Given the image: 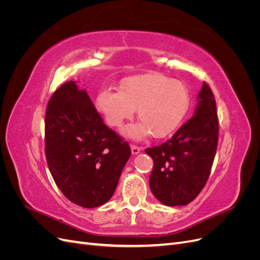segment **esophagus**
Listing matches in <instances>:
<instances>
[{
  "mask_svg": "<svg viewBox=\"0 0 260 260\" xmlns=\"http://www.w3.org/2000/svg\"><path fill=\"white\" fill-rule=\"evenodd\" d=\"M140 151H141V147H139V146H137V145H131V153H132V155H138L139 153H140Z\"/></svg>",
  "mask_w": 260,
  "mask_h": 260,
  "instance_id": "obj_1",
  "label": "esophagus"
}]
</instances>
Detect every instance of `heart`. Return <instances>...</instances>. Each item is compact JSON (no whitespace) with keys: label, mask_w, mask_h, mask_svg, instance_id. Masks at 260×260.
Returning <instances> with one entry per match:
<instances>
[{"label":"heart","mask_w":260,"mask_h":260,"mask_svg":"<svg viewBox=\"0 0 260 260\" xmlns=\"http://www.w3.org/2000/svg\"><path fill=\"white\" fill-rule=\"evenodd\" d=\"M190 93L179 80L160 74H144L124 79L119 91L103 89L95 105L112 127H120L138 108L140 121L122 131L128 138L141 140L152 133L156 139L175 132L190 107Z\"/></svg>","instance_id":"b5f03b06"}]
</instances>
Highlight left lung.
I'll use <instances>...</instances> for the list:
<instances>
[{
	"label": "left lung",
	"mask_w": 260,
	"mask_h": 260,
	"mask_svg": "<svg viewBox=\"0 0 260 260\" xmlns=\"http://www.w3.org/2000/svg\"><path fill=\"white\" fill-rule=\"evenodd\" d=\"M218 130L216 101L204 82L191 119L167 142L145 149L154 161L149 187L164 205H187L203 190L216 155Z\"/></svg>",
	"instance_id": "8db88e82"
}]
</instances>
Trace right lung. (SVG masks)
I'll use <instances>...</instances> for the list:
<instances>
[{"instance_id":"add662e5","label":"right lung","mask_w":260,"mask_h":260,"mask_svg":"<svg viewBox=\"0 0 260 260\" xmlns=\"http://www.w3.org/2000/svg\"><path fill=\"white\" fill-rule=\"evenodd\" d=\"M45 155L61 193L76 205L94 208L112 199L131 149L72 80L54 92L46 107Z\"/></svg>"}]
</instances>
